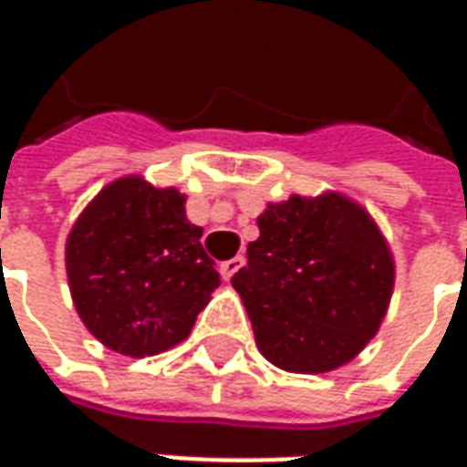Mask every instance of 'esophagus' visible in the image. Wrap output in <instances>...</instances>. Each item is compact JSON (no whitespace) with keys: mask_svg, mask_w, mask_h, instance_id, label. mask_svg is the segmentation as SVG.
<instances>
[{"mask_svg":"<svg viewBox=\"0 0 467 467\" xmlns=\"http://www.w3.org/2000/svg\"><path fill=\"white\" fill-rule=\"evenodd\" d=\"M244 265V257L243 254H237V257H233V260H227V263H223V277L224 280H230L240 267Z\"/></svg>","mask_w":467,"mask_h":467,"instance_id":"obj_1","label":"esophagus"}]
</instances>
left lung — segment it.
<instances>
[{"label":"left lung","mask_w":467,"mask_h":467,"mask_svg":"<svg viewBox=\"0 0 467 467\" xmlns=\"http://www.w3.org/2000/svg\"><path fill=\"white\" fill-rule=\"evenodd\" d=\"M247 267L234 273L257 348L290 372H327L378 333L392 257L370 214L343 194L297 197L257 217Z\"/></svg>","instance_id":"1"}]
</instances>
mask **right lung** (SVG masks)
I'll return each instance as SVG.
<instances>
[{"label": "right lung", "instance_id": "obj_1", "mask_svg": "<svg viewBox=\"0 0 467 467\" xmlns=\"http://www.w3.org/2000/svg\"><path fill=\"white\" fill-rule=\"evenodd\" d=\"M200 237L177 190L140 177L105 187L67 240L69 290L89 333L132 358L182 343L220 285Z\"/></svg>", "mask_w": 467, "mask_h": 467}]
</instances>
